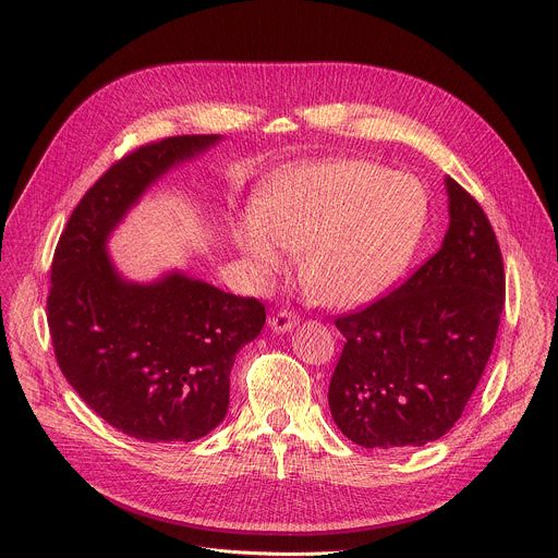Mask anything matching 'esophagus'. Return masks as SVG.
Wrapping results in <instances>:
<instances>
[{"instance_id": "obj_1", "label": "esophagus", "mask_w": 558, "mask_h": 558, "mask_svg": "<svg viewBox=\"0 0 558 558\" xmlns=\"http://www.w3.org/2000/svg\"><path fill=\"white\" fill-rule=\"evenodd\" d=\"M295 325H298V317H295L291 311H278L276 315L269 317V327H271V331H276V333H287V331H291Z\"/></svg>"}]
</instances>
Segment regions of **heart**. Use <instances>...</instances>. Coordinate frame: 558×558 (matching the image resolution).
<instances>
[{"instance_id": "1", "label": "heart", "mask_w": 558, "mask_h": 558, "mask_svg": "<svg viewBox=\"0 0 558 558\" xmlns=\"http://www.w3.org/2000/svg\"><path fill=\"white\" fill-rule=\"evenodd\" d=\"M426 218V196L407 174L362 161L291 168L265 192L233 243L267 287L300 254V280L333 306L381 295L407 269Z\"/></svg>"}]
</instances>
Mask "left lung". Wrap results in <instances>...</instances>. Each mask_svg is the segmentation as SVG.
<instances>
[{
    "label": "left lung",
    "instance_id": "1",
    "mask_svg": "<svg viewBox=\"0 0 558 558\" xmlns=\"http://www.w3.org/2000/svg\"><path fill=\"white\" fill-rule=\"evenodd\" d=\"M448 231L400 289L338 317L344 349L329 386L333 422L364 448L424 446L461 417L495 347L506 274L488 216L444 179Z\"/></svg>",
    "mask_w": 558,
    "mask_h": 558
}]
</instances>
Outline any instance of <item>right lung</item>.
<instances>
[{
	"label": "right lung",
	"mask_w": 558,
	"mask_h": 558,
	"mask_svg": "<svg viewBox=\"0 0 558 558\" xmlns=\"http://www.w3.org/2000/svg\"><path fill=\"white\" fill-rule=\"evenodd\" d=\"M222 136H170L114 163L78 203L50 271L48 327L68 384L112 428L170 444L227 415L235 353L258 338L265 306L172 269L128 280L108 241L141 196Z\"/></svg>",
	"instance_id": "add662e5"
}]
</instances>
